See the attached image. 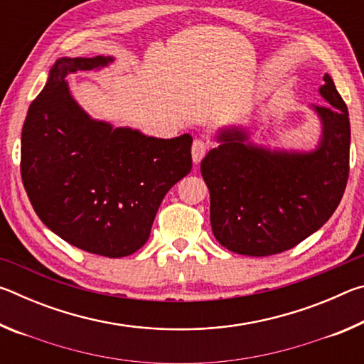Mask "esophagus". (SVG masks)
Returning <instances> with one entry per match:
<instances>
[{
  "label": "esophagus",
  "mask_w": 364,
  "mask_h": 364,
  "mask_svg": "<svg viewBox=\"0 0 364 364\" xmlns=\"http://www.w3.org/2000/svg\"><path fill=\"white\" fill-rule=\"evenodd\" d=\"M208 151V143L204 139H196L193 143V149H191V154H193V162L199 164L202 159Z\"/></svg>",
  "instance_id": "obj_1"
}]
</instances>
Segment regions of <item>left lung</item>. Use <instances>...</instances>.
I'll use <instances>...</instances> for the list:
<instances>
[{"mask_svg":"<svg viewBox=\"0 0 364 364\" xmlns=\"http://www.w3.org/2000/svg\"><path fill=\"white\" fill-rule=\"evenodd\" d=\"M319 93L331 106H313L323 125L315 151H269L231 128L200 162L210 191L213 236L228 250L268 257L318 231L341 204L348 180V109L326 73Z\"/></svg>","mask_w":364,"mask_h":364,"instance_id":"obj_1","label":"left lung"}]
</instances>
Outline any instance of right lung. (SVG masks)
<instances>
[{
    "label": "right lung",
    "mask_w": 364,
    "mask_h": 364,
    "mask_svg": "<svg viewBox=\"0 0 364 364\" xmlns=\"http://www.w3.org/2000/svg\"><path fill=\"white\" fill-rule=\"evenodd\" d=\"M112 60H56L23 122L21 175L49 230L90 254L120 258L143 247L165 194L193 168V136L160 139L91 119L65 77Z\"/></svg>",
    "instance_id": "obj_1"
}]
</instances>
